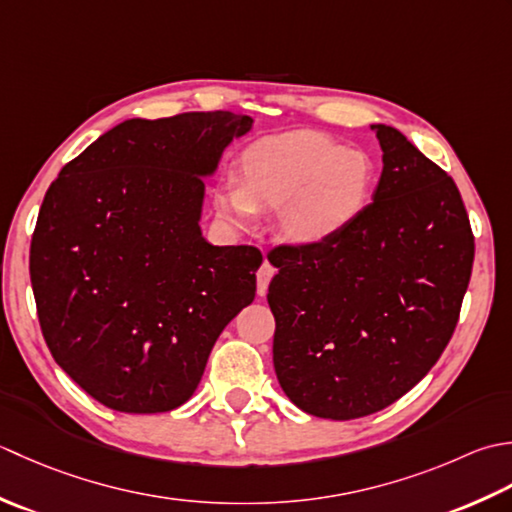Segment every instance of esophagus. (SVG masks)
Here are the masks:
<instances>
[{
    "mask_svg": "<svg viewBox=\"0 0 512 512\" xmlns=\"http://www.w3.org/2000/svg\"><path fill=\"white\" fill-rule=\"evenodd\" d=\"M276 274V267L269 263V260H265L263 265H260L258 274H256V289H258V296H265L267 294V287L271 283V278H274Z\"/></svg>",
    "mask_w": 512,
    "mask_h": 512,
    "instance_id": "34e87169",
    "label": "esophagus"
}]
</instances>
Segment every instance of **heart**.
Segmentation results:
<instances>
[{"label": "heart", "mask_w": 512, "mask_h": 512, "mask_svg": "<svg viewBox=\"0 0 512 512\" xmlns=\"http://www.w3.org/2000/svg\"><path fill=\"white\" fill-rule=\"evenodd\" d=\"M238 183L216 190V210L247 223L254 210L280 213V229L296 245H318L356 218L373 183L371 159L327 134L287 132L247 145Z\"/></svg>", "instance_id": "b5f03b06"}]
</instances>
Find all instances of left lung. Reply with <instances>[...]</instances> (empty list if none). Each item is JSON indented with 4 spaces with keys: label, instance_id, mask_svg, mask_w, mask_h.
<instances>
[{
    "label": "left lung",
    "instance_id": "left-lung-1",
    "mask_svg": "<svg viewBox=\"0 0 512 512\" xmlns=\"http://www.w3.org/2000/svg\"><path fill=\"white\" fill-rule=\"evenodd\" d=\"M373 203L318 245H278L274 369L298 409L356 420L411 391L451 340L475 238L455 181L391 125Z\"/></svg>",
    "mask_w": 512,
    "mask_h": 512
}]
</instances>
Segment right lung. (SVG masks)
Wrapping results in <instances>:
<instances>
[{
    "mask_svg": "<svg viewBox=\"0 0 512 512\" xmlns=\"http://www.w3.org/2000/svg\"><path fill=\"white\" fill-rule=\"evenodd\" d=\"M252 119H130L61 168L30 243L52 358L108 409L163 413L192 398L216 338L256 296L263 254L201 236L203 176Z\"/></svg>",
    "mask_w": 512,
    "mask_h": 512,
    "instance_id": "right-lung-1",
    "label": "right lung"
}]
</instances>
